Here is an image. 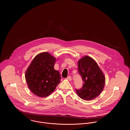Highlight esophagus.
Here are the masks:
<instances>
[{"label":"esophagus","mask_w":130,"mask_h":130,"mask_svg":"<svg viewBox=\"0 0 130 130\" xmlns=\"http://www.w3.org/2000/svg\"><path fill=\"white\" fill-rule=\"evenodd\" d=\"M66 79L69 81L72 80V77L71 76H68V77L66 78Z\"/></svg>","instance_id":"obj_1"}]
</instances>
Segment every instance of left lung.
<instances>
[{
	"label": "left lung",
	"mask_w": 130,
	"mask_h": 130,
	"mask_svg": "<svg viewBox=\"0 0 130 130\" xmlns=\"http://www.w3.org/2000/svg\"><path fill=\"white\" fill-rule=\"evenodd\" d=\"M78 71L83 84L82 88L75 89L81 99L90 100L98 97L103 90L105 78L96 62L85 56L78 62Z\"/></svg>",
	"instance_id": "8db88e82"
}]
</instances>
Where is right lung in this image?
<instances>
[{"mask_svg": "<svg viewBox=\"0 0 130 130\" xmlns=\"http://www.w3.org/2000/svg\"><path fill=\"white\" fill-rule=\"evenodd\" d=\"M56 58L48 53L36 56L27 69L25 78L31 92L40 97L49 95L60 83L59 72L55 70Z\"/></svg>", "mask_w": 130, "mask_h": 130, "instance_id": "1", "label": "right lung"}]
</instances>
